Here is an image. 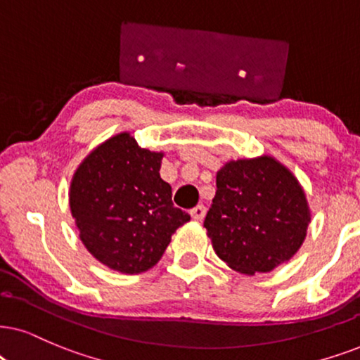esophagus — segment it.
Instances as JSON below:
<instances>
[{"instance_id": "esophagus-1", "label": "esophagus", "mask_w": 360, "mask_h": 360, "mask_svg": "<svg viewBox=\"0 0 360 360\" xmlns=\"http://www.w3.org/2000/svg\"><path fill=\"white\" fill-rule=\"evenodd\" d=\"M204 216H206V206H202V204H199V206L191 209V217H193V219L202 221Z\"/></svg>"}]
</instances>
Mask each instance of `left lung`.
Wrapping results in <instances>:
<instances>
[{"mask_svg": "<svg viewBox=\"0 0 360 360\" xmlns=\"http://www.w3.org/2000/svg\"><path fill=\"white\" fill-rule=\"evenodd\" d=\"M216 186L204 227L227 266L243 274L269 272L297 252L311 212L288 167L269 156L231 161Z\"/></svg>", "mask_w": 360, "mask_h": 360, "instance_id": "left-lung-1", "label": "left lung"}]
</instances>
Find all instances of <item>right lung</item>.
Masks as SVG:
<instances>
[{
  "label": "right lung",
  "instance_id": "add662e5",
  "mask_svg": "<svg viewBox=\"0 0 360 360\" xmlns=\"http://www.w3.org/2000/svg\"><path fill=\"white\" fill-rule=\"evenodd\" d=\"M161 153L121 133L98 146L71 181L70 206L86 249L111 269L139 274L156 266L171 236L191 219L161 179Z\"/></svg>",
  "mask_w": 360,
  "mask_h": 360
}]
</instances>
